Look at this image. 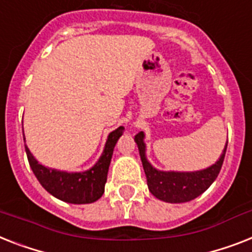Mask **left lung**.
Segmentation results:
<instances>
[{
  "label": "left lung",
  "instance_id": "1",
  "mask_svg": "<svg viewBox=\"0 0 252 252\" xmlns=\"http://www.w3.org/2000/svg\"><path fill=\"white\" fill-rule=\"evenodd\" d=\"M144 138V132L137 133L134 136V141L140 151L141 161L144 165L149 190L154 197L168 203L189 202L204 193L218 177L228 146L226 142L219 160H216V163L208 168L194 171V172H175V171H159L149 163L146 158V145Z\"/></svg>",
  "mask_w": 252,
  "mask_h": 252
}]
</instances>
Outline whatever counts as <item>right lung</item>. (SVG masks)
Masks as SVG:
<instances>
[{"instance_id": "right-lung-1", "label": "right lung", "mask_w": 252, "mask_h": 252, "mask_svg": "<svg viewBox=\"0 0 252 252\" xmlns=\"http://www.w3.org/2000/svg\"><path fill=\"white\" fill-rule=\"evenodd\" d=\"M120 136H122V126L108 134L101 158L98 159L97 163L91 169L84 172H64V171H57L54 168H48L34 159L26 145L27 158L34 176L37 177L38 183L53 197L67 203H93L99 199L105 191L110 161L112 158L114 147Z\"/></svg>"}]
</instances>
